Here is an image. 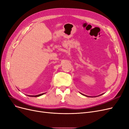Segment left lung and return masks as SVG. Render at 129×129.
Returning a JSON list of instances; mask_svg holds the SVG:
<instances>
[{
  "instance_id": "obj_1",
  "label": "left lung",
  "mask_w": 129,
  "mask_h": 129,
  "mask_svg": "<svg viewBox=\"0 0 129 129\" xmlns=\"http://www.w3.org/2000/svg\"><path fill=\"white\" fill-rule=\"evenodd\" d=\"M83 95H84V94H83ZM85 96H86V95H85Z\"/></svg>"
}]
</instances>
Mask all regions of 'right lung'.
<instances>
[{"mask_svg": "<svg viewBox=\"0 0 129 129\" xmlns=\"http://www.w3.org/2000/svg\"><path fill=\"white\" fill-rule=\"evenodd\" d=\"M44 94V93H42V94H40L36 95H29V96H32V97L35 96V97H37V96H41V95H42Z\"/></svg>", "mask_w": 129, "mask_h": 129, "instance_id": "obj_1", "label": "right lung"}]
</instances>
